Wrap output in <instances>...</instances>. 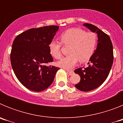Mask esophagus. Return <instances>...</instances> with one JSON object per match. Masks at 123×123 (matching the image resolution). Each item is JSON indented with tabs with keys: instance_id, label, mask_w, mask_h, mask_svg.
I'll list each match as a JSON object with an SVG mask.
<instances>
[{
	"instance_id": "esophagus-1",
	"label": "esophagus",
	"mask_w": 123,
	"mask_h": 123,
	"mask_svg": "<svg viewBox=\"0 0 123 123\" xmlns=\"http://www.w3.org/2000/svg\"><path fill=\"white\" fill-rule=\"evenodd\" d=\"M67 73L69 75V76H71L74 74V71H67Z\"/></svg>"
}]
</instances>
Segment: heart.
Instances as JSON below:
<instances>
[{"label": "heart", "instance_id": "1", "mask_svg": "<svg viewBox=\"0 0 123 123\" xmlns=\"http://www.w3.org/2000/svg\"><path fill=\"white\" fill-rule=\"evenodd\" d=\"M60 42L52 40L49 44L50 55L55 59H60L62 44L68 46V55L59 61L57 65L65 69H69L80 62H86L91 58L96 49L97 37L96 34L87 32L82 29L74 28L65 31L60 36Z\"/></svg>", "mask_w": 123, "mask_h": 123}]
</instances>
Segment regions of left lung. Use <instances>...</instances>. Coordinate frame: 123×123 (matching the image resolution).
Segmentation results:
<instances>
[{
  "mask_svg": "<svg viewBox=\"0 0 123 123\" xmlns=\"http://www.w3.org/2000/svg\"><path fill=\"white\" fill-rule=\"evenodd\" d=\"M84 26L96 32L98 37L97 49L87 67L74 70L81 77L80 82L75 87L79 91L88 92L102 85L107 78L113 62V51L111 41L106 34L92 24L84 23Z\"/></svg>",
  "mask_w": 123,
  "mask_h": 123,
  "instance_id": "1",
  "label": "left lung"
}]
</instances>
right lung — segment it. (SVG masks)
<instances>
[{
    "label": "right lung",
    "mask_w": 123,
    "mask_h": 123,
    "mask_svg": "<svg viewBox=\"0 0 123 123\" xmlns=\"http://www.w3.org/2000/svg\"><path fill=\"white\" fill-rule=\"evenodd\" d=\"M58 26L32 28L19 34L11 50L12 67L17 79L28 89L41 92L48 88L60 69L45 64L54 62L49 49Z\"/></svg>",
    "instance_id": "1"
}]
</instances>
